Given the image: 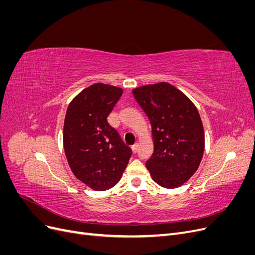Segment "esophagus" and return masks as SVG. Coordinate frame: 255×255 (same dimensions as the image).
Instances as JSON below:
<instances>
[{"label": "esophagus", "mask_w": 255, "mask_h": 255, "mask_svg": "<svg viewBox=\"0 0 255 255\" xmlns=\"http://www.w3.org/2000/svg\"><path fill=\"white\" fill-rule=\"evenodd\" d=\"M132 150H133L134 153H136L138 151V143H135V144L132 145Z\"/></svg>", "instance_id": "34e87169"}]
</instances>
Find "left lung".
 <instances>
[{
    "mask_svg": "<svg viewBox=\"0 0 255 255\" xmlns=\"http://www.w3.org/2000/svg\"><path fill=\"white\" fill-rule=\"evenodd\" d=\"M133 95L152 127L154 151L145 163L152 179L165 188L181 186L197 171L204 152L197 107L166 82L135 88Z\"/></svg>",
    "mask_w": 255,
    "mask_h": 255,
    "instance_id": "left-lung-1",
    "label": "left lung"
}]
</instances>
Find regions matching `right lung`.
Instances as JSON below:
<instances>
[{
	"label": "right lung",
	"mask_w": 255,
	"mask_h": 255,
	"mask_svg": "<svg viewBox=\"0 0 255 255\" xmlns=\"http://www.w3.org/2000/svg\"><path fill=\"white\" fill-rule=\"evenodd\" d=\"M123 90L97 83L69 104L64 123V149L71 171L94 190L114 187L126 170L132 150L107 117Z\"/></svg>",
	"instance_id": "obj_1"
}]
</instances>
